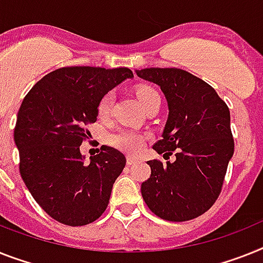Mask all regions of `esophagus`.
Wrapping results in <instances>:
<instances>
[{"label":"esophagus","instance_id":"obj_1","mask_svg":"<svg viewBox=\"0 0 263 263\" xmlns=\"http://www.w3.org/2000/svg\"><path fill=\"white\" fill-rule=\"evenodd\" d=\"M136 162H138V159L134 158V156H128L127 158V164H134Z\"/></svg>","mask_w":263,"mask_h":263}]
</instances>
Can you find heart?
I'll list each match as a JSON object with an SVG mask.
<instances>
[{"label":"heart","mask_w":263,"mask_h":263,"mask_svg":"<svg viewBox=\"0 0 263 263\" xmlns=\"http://www.w3.org/2000/svg\"><path fill=\"white\" fill-rule=\"evenodd\" d=\"M136 98L140 101L143 108H147L151 103L159 100V95L155 89L149 87H140L136 89ZM114 96L112 93H105L100 99L98 105V112L100 118H105L111 111ZM109 142L114 147L119 148L120 151L128 152V154H138L144 145V136L135 131H119L111 136Z\"/></svg>","instance_id":"heart-1"}]
</instances>
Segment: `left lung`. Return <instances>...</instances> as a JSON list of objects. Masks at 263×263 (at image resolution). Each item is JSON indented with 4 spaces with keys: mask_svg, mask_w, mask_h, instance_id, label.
Here are the masks:
<instances>
[{
    "mask_svg": "<svg viewBox=\"0 0 263 263\" xmlns=\"http://www.w3.org/2000/svg\"><path fill=\"white\" fill-rule=\"evenodd\" d=\"M136 74L159 85L168 104L162 140L152 148L176 156L165 164L149 160L151 176L142 183L143 199L162 219H194L215 203L233 158L229 107L211 85L186 70L145 68Z\"/></svg>",
    "mask_w": 263,
    "mask_h": 263,
    "instance_id": "1",
    "label": "left lung"
}]
</instances>
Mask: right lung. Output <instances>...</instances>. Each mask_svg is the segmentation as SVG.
Returning <instances> with one entry per match:
<instances>
[{
    "instance_id": "obj_1",
    "label": "right lung",
    "mask_w": 263,
    "mask_h": 263,
    "mask_svg": "<svg viewBox=\"0 0 263 263\" xmlns=\"http://www.w3.org/2000/svg\"><path fill=\"white\" fill-rule=\"evenodd\" d=\"M132 77L128 68H60L24 99L14 128L20 173L34 200L57 222L84 226L107 209L125 156L101 145L85 163L80 145L90 136L85 125L98 120L100 99Z\"/></svg>"
}]
</instances>
